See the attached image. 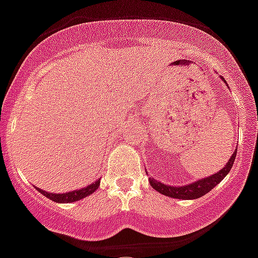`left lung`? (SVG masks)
<instances>
[{"mask_svg":"<svg viewBox=\"0 0 258 258\" xmlns=\"http://www.w3.org/2000/svg\"><path fill=\"white\" fill-rule=\"evenodd\" d=\"M236 153H237V149L235 148L232 156L229 157L228 162H227L224 168L216 172L215 174H211V176L206 177V178H201L198 181H194V182H190L187 185H181V186H172L166 185V183H162L160 181H156L152 177L149 178V183L152 186L153 189L157 190L160 194L162 196L169 197V198H177V199H197L201 198L202 196L207 194L209 191L215 187L218 183L222 181L224 177L227 176L232 168L233 162H235Z\"/></svg>","mask_w":258,"mask_h":258,"instance_id":"obj_1","label":"left lung"}]
</instances>
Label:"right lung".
Returning a JSON list of instances; mask_svg holds the SVG:
<instances>
[{"label":"right lung","mask_w":258,"mask_h":258,"mask_svg":"<svg viewBox=\"0 0 258 258\" xmlns=\"http://www.w3.org/2000/svg\"><path fill=\"white\" fill-rule=\"evenodd\" d=\"M99 179L94 181L90 185L85 186V187H81L79 190H73V191H67V192H48L44 191L42 189H38V191H40V194L45 196L48 199L53 201L56 203H71V202H76V201H80V199H84L85 197L90 196L93 192L96 191L98 189L99 186Z\"/></svg>","instance_id":"obj_1"}]
</instances>
